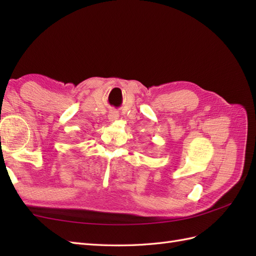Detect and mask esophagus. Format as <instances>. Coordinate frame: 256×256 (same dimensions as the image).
<instances>
[{
  "label": "esophagus",
  "mask_w": 256,
  "mask_h": 256,
  "mask_svg": "<svg viewBox=\"0 0 256 256\" xmlns=\"http://www.w3.org/2000/svg\"><path fill=\"white\" fill-rule=\"evenodd\" d=\"M118 118V114L116 111H111L108 113V120H110V121H116Z\"/></svg>",
  "instance_id": "esophagus-1"
}]
</instances>
